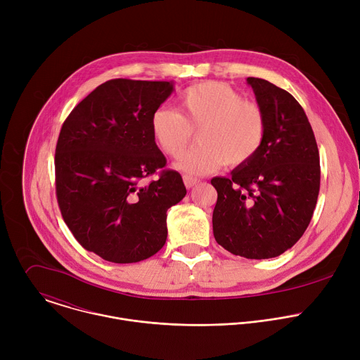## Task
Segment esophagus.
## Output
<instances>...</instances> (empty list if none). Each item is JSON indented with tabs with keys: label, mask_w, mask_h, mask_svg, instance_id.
Here are the masks:
<instances>
[{
	"label": "esophagus",
	"mask_w": 360,
	"mask_h": 360,
	"mask_svg": "<svg viewBox=\"0 0 360 360\" xmlns=\"http://www.w3.org/2000/svg\"><path fill=\"white\" fill-rule=\"evenodd\" d=\"M198 182H199V179H196V178H192V176H188V175H184V184H185V186H186L188 189L193 188V186H195Z\"/></svg>",
	"instance_id": "1"
}]
</instances>
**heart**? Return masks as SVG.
I'll return each instance as SVG.
<instances>
[{
	"label": "heart",
	"mask_w": 360,
	"mask_h": 360,
	"mask_svg": "<svg viewBox=\"0 0 360 360\" xmlns=\"http://www.w3.org/2000/svg\"><path fill=\"white\" fill-rule=\"evenodd\" d=\"M179 112L160 107L150 117L152 135L169 158H181L198 134L199 143L178 168L202 175L221 165L242 167L259 152L266 135V118L256 102L243 99L231 85L203 81L188 86L178 98Z\"/></svg>",
	"instance_id": "obj_1"
}]
</instances>
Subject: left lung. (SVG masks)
Wrapping results in <instances>:
<instances>
[{"label": "left lung", "instance_id": "left-lung-1", "mask_svg": "<svg viewBox=\"0 0 360 360\" xmlns=\"http://www.w3.org/2000/svg\"><path fill=\"white\" fill-rule=\"evenodd\" d=\"M266 118L255 158L231 176L212 178L217 242L248 259H269L290 249L309 225L321 186L319 150L299 102L266 79L249 77Z\"/></svg>", "mask_w": 360, "mask_h": 360}]
</instances>
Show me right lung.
<instances>
[{
  "mask_svg": "<svg viewBox=\"0 0 360 360\" xmlns=\"http://www.w3.org/2000/svg\"><path fill=\"white\" fill-rule=\"evenodd\" d=\"M172 91L167 81L111 79L63 124L56 148L61 215L81 246L108 262L155 255L167 240V211L186 195L150 129L153 111ZM153 173L159 178L145 184Z\"/></svg>",
  "mask_w": 360,
  "mask_h": 360,
  "instance_id": "obj_1",
  "label": "right lung"
}]
</instances>
